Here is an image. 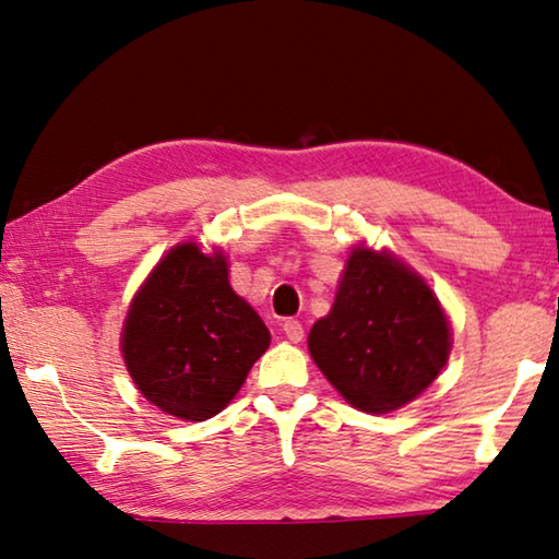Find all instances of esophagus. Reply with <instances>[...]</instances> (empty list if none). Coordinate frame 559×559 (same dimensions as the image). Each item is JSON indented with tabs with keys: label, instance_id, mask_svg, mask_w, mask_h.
<instances>
[{
	"label": "esophagus",
	"instance_id": "obj_1",
	"mask_svg": "<svg viewBox=\"0 0 559 559\" xmlns=\"http://www.w3.org/2000/svg\"><path fill=\"white\" fill-rule=\"evenodd\" d=\"M283 333H286V338L290 343L304 341V325H300L298 321H286V323H283Z\"/></svg>",
	"mask_w": 559,
	"mask_h": 559
}]
</instances>
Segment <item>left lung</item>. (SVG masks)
I'll use <instances>...</instances> for the list:
<instances>
[{
    "instance_id": "left-lung-1",
    "label": "left lung",
    "mask_w": 559,
    "mask_h": 559,
    "mask_svg": "<svg viewBox=\"0 0 559 559\" xmlns=\"http://www.w3.org/2000/svg\"><path fill=\"white\" fill-rule=\"evenodd\" d=\"M308 350L348 405L385 415L428 391L453 350V325L436 290L391 248H350L328 316Z\"/></svg>"
}]
</instances>
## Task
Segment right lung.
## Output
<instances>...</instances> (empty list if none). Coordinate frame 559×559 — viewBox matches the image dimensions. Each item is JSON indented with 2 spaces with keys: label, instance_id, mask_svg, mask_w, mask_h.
I'll return each instance as SVG.
<instances>
[{
  "label": "right lung",
  "instance_id": "right-lung-1",
  "mask_svg": "<svg viewBox=\"0 0 559 559\" xmlns=\"http://www.w3.org/2000/svg\"><path fill=\"white\" fill-rule=\"evenodd\" d=\"M119 341L136 391L166 415L201 423L234 401L271 333L231 288L224 248L189 238L141 283Z\"/></svg>",
  "mask_w": 559,
  "mask_h": 559
}]
</instances>
